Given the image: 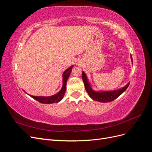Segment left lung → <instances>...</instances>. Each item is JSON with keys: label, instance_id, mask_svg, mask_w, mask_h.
Wrapping results in <instances>:
<instances>
[{"label": "left lung", "instance_id": "left-lung-1", "mask_svg": "<svg viewBox=\"0 0 152 152\" xmlns=\"http://www.w3.org/2000/svg\"><path fill=\"white\" fill-rule=\"evenodd\" d=\"M131 59L132 61V56H131ZM82 80H83L87 93H88L90 97L95 101H98V102H102V103L110 102L117 99L119 96L121 95L127 89L129 85L130 84V82H129V83L126 86H124L123 88L115 90V91L97 92L92 89L88 82V80H87L86 73L84 72H82Z\"/></svg>", "mask_w": 152, "mask_h": 152}]
</instances>
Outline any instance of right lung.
<instances>
[{
	"label": "right lung",
	"mask_w": 152,
	"mask_h": 152,
	"mask_svg": "<svg viewBox=\"0 0 152 152\" xmlns=\"http://www.w3.org/2000/svg\"><path fill=\"white\" fill-rule=\"evenodd\" d=\"M73 66L68 68L67 70L64 72L63 74V86L61 89L59 91L58 93L56 94L53 95L51 96H48V97H44V96H34L30 95L32 98L35 99V100L38 101L39 102L44 104H51L54 103H58L63 99L64 95H65L66 91V82L69 76L70 75L72 72Z\"/></svg>",
	"instance_id": "right-lung-1"
}]
</instances>
